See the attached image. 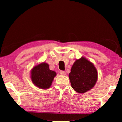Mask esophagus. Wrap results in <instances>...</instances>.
Wrapping results in <instances>:
<instances>
[{
    "label": "esophagus",
    "mask_w": 122,
    "mask_h": 122,
    "mask_svg": "<svg viewBox=\"0 0 122 122\" xmlns=\"http://www.w3.org/2000/svg\"><path fill=\"white\" fill-rule=\"evenodd\" d=\"M59 73L61 75V76H65V75L66 74V73L64 71H60Z\"/></svg>",
    "instance_id": "1"
}]
</instances>
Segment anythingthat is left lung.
Returning a JSON list of instances; mask_svg holds the SVG:
<instances>
[{
    "label": "left lung",
    "mask_w": 122,
    "mask_h": 122,
    "mask_svg": "<svg viewBox=\"0 0 122 122\" xmlns=\"http://www.w3.org/2000/svg\"><path fill=\"white\" fill-rule=\"evenodd\" d=\"M69 78L71 87L79 93H85L94 87L98 72L92 62L84 56L76 59L71 66Z\"/></svg>",
    "instance_id": "obj_1"
}]
</instances>
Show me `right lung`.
I'll return each instance as SVG.
<instances>
[{"instance_id": "right-lung-1", "label": "right lung", "mask_w": 122, "mask_h": 122, "mask_svg": "<svg viewBox=\"0 0 122 122\" xmlns=\"http://www.w3.org/2000/svg\"><path fill=\"white\" fill-rule=\"evenodd\" d=\"M56 76V73L50 70L49 64L45 61L36 65L30 71L31 81L36 86L42 89H49Z\"/></svg>"}]
</instances>
